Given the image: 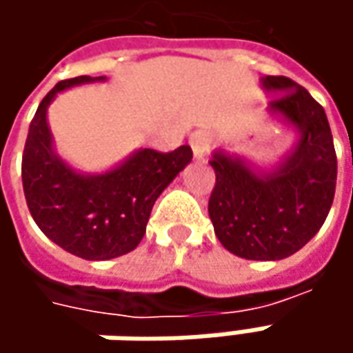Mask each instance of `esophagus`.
Masks as SVG:
<instances>
[{
	"mask_svg": "<svg viewBox=\"0 0 353 353\" xmlns=\"http://www.w3.org/2000/svg\"><path fill=\"white\" fill-rule=\"evenodd\" d=\"M190 149H192V155L196 161H202L204 157L208 155V151H210V135L206 133V131H194L192 135H190Z\"/></svg>",
	"mask_w": 353,
	"mask_h": 353,
	"instance_id": "1",
	"label": "esophagus"
}]
</instances>
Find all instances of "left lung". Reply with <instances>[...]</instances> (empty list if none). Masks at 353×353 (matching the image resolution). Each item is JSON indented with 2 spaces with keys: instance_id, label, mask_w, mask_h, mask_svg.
Masks as SVG:
<instances>
[{
  "instance_id": "8db88e82",
  "label": "left lung",
  "mask_w": 353,
  "mask_h": 353,
  "mask_svg": "<svg viewBox=\"0 0 353 353\" xmlns=\"http://www.w3.org/2000/svg\"><path fill=\"white\" fill-rule=\"evenodd\" d=\"M269 112L296 129L299 141L275 169L253 170L239 157L216 151V184L208 214L216 237L237 257L285 259L316 236L332 206L338 161L328 117L303 86L287 76H265Z\"/></svg>"
}]
</instances>
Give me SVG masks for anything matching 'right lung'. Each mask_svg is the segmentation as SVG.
I'll list each match as a JSON object with an SVG mask.
<instances>
[{"mask_svg": "<svg viewBox=\"0 0 353 353\" xmlns=\"http://www.w3.org/2000/svg\"><path fill=\"white\" fill-rule=\"evenodd\" d=\"M102 80L105 76H76L48 92L29 125L21 163L25 200L41 232L88 261L135 250L159 194L192 161V149L183 145L170 153L139 149L102 174H82L68 167L52 149L47 108L62 90Z\"/></svg>", "mask_w": 353, "mask_h": 353, "instance_id": "1", "label": "right lung"}]
</instances>
